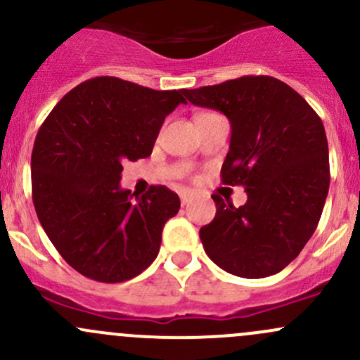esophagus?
I'll use <instances>...</instances> for the list:
<instances>
[{"label": "esophagus", "mask_w": 360, "mask_h": 360, "mask_svg": "<svg viewBox=\"0 0 360 360\" xmlns=\"http://www.w3.org/2000/svg\"><path fill=\"white\" fill-rule=\"evenodd\" d=\"M179 197H181V203H183V205H186V203L191 200V193H190V191H181Z\"/></svg>", "instance_id": "esophagus-1"}]
</instances>
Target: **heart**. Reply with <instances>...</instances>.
Segmentation results:
<instances>
[{"label": "heart", "instance_id": "obj_1", "mask_svg": "<svg viewBox=\"0 0 360 360\" xmlns=\"http://www.w3.org/2000/svg\"><path fill=\"white\" fill-rule=\"evenodd\" d=\"M205 115H209V112H202V115H197V118H202V116H205ZM195 118V120H197Z\"/></svg>", "mask_w": 360, "mask_h": 360}]
</instances>
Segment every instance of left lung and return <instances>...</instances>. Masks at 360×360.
Here are the masks:
<instances>
[{
  "label": "left lung",
  "instance_id": "left-lung-1",
  "mask_svg": "<svg viewBox=\"0 0 360 360\" xmlns=\"http://www.w3.org/2000/svg\"><path fill=\"white\" fill-rule=\"evenodd\" d=\"M183 94L230 120L221 177L248 191L240 207L212 195L216 216L200 228L207 256L237 277L278 274L310 240L328 197L322 120L296 90L271 76H242Z\"/></svg>",
  "mask_w": 360,
  "mask_h": 360
}]
</instances>
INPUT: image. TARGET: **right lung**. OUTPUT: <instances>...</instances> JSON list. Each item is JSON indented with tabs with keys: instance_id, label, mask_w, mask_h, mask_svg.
Listing matches in <instances>:
<instances>
[{
	"instance_id": "1",
	"label": "right lung",
	"mask_w": 360,
	"mask_h": 360,
	"mask_svg": "<svg viewBox=\"0 0 360 360\" xmlns=\"http://www.w3.org/2000/svg\"><path fill=\"white\" fill-rule=\"evenodd\" d=\"M183 90H153L115 76L86 79L46 116L31 155L32 202L69 266L106 284L125 282L157 257L181 202L165 186L122 190V163L150 157Z\"/></svg>"
}]
</instances>
